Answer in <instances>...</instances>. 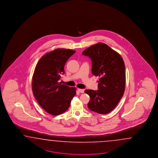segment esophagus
Listing matches in <instances>:
<instances>
[{
  "label": "esophagus",
  "mask_w": 158,
  "mask_h": 158,
  "mask_svg": "<svg viewBox=\"0 0 158 158\" xmlns=\"http://www.w3.org/2000/svg\"><path fill=\"white\" fill-rule=\"evenodd\" d=\"M77 91H79V92H80V93H84V89H79V88H78L77 89Z\"/></svg>",
  "instance_id": "1"
}]
</instances>
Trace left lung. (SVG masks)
I'll return each instance as SVG.
<instances>
[{"label": "left lung", "mask_w": 158, "mask_h": 158, "mask_svg": "<svg viewBox=\"0 0 158 158\" xmlns=\"http://www.w3.org/2000/svg\"><path fill=\"white\" fill-rule=\"evenodd\" d=\"M82 54L92 61V73L99 77L98 90H85L90 96V110L106 114L113 110L123 96L125 65L121 56L107 44L98 43L85 49Z\"/></svg>", "instance_id": "1"}]
</instances>
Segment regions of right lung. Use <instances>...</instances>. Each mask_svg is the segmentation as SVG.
<instances>
[{
	"instance_id": "1",
	"label": "right lung",
	"mask_w": 158,
	"mask_h": 158,
	"mask_svg": "<svg viewBox=\"0 0 158 158\" xmlns=\"http://www.w3.org/2000/svg\"><path fill=\"white\" fill-rule=\"evenodd\" d=\"M75 52L71 49H55L43 55L35 68L32 80L33 94L39 104L50 115L65 112L76 95V87L58 82L65 72L67 60Z\"/></svg>"
}]
</instances>
